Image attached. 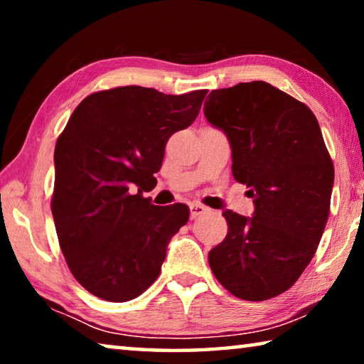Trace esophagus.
Instances as JSON below:
<instances>
[{
    "mask_svg": "<svg viewBox=\"0 0 364 364\" xmlns=\"http://www.w3.org/2000/svg\"><path fill=\"white\" fill-rule=\"evenodd\" d=\"M189 210H191V218L196 220L197 217H200V215H204L208 208L205 205H200V204H191Z\"/></svg>",
    "mask_w": 364,
    "mask_h": 364,
    "instance_id": "1",
    "label": "esophagus"
}]
</instances>
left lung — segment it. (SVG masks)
Returning a JSON list of instances; mask_svg holds the SVG:
<instances>
[{
	"mask_svg": "<svg viewBox=\"0 0 364 364\" xmlns=\"http://www.w3.org/2000/svg\"><path fill=\"white\" fill-rule=\"evenodd\" d=\"M205 119L230 139L234 180L254 217L225 210L228 234L208 252L220 284L237 299L286 292L311 262L329 217L334 165L315 114L267 82L213 90Z\"/></svg>",
	"mask_w": 364,
	"mask_h": 364,
	"instance_id": "1",
	"label": "left lung"
}]
</instances>
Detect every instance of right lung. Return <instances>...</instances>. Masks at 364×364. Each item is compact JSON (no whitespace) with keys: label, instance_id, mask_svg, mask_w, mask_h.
<instances>
[{"label":"right lung","instance_id":"1","mask_svg":"<svg viewBox=\"0 0 364 364\" xmlns=\"http://www.w3.org/2000/svg\"><path fill=\"white\" fill-rule=\"evenodd\" d=\"M207 90L164 95L143 86L97 91L78 104L54 149L51 212L73 278L107 301H128L159 278L184 204L152 205L171 134L196 120Z\"/></svg>","mask_w":364,"mask_h":364}]
</instances>
